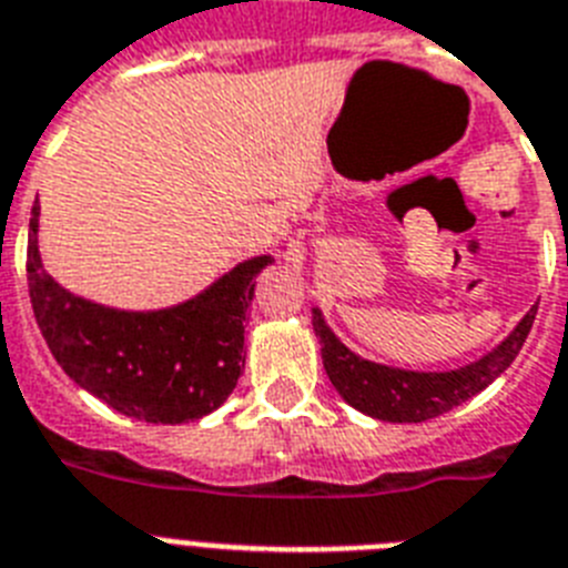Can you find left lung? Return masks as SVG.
<instances>
[{"label": "left lung", "mask_w": 568, "mask_h": 568, "mask_svg": "<svg viewBox=\"0 0 568 568\" xmlns=\"http://www.w3.org/2000/svg\"><path fill=\"white\" fill-rule=\"evenodd\" d=\"M534 316H537V304L519 318V325L494 351L453 372H409V368L363 359L336 339L318 307H313V331L322 342V363L327 377L342 400L368 418L388 420V424H420L485 392L517 359Z\"/></svg>", "instance_id": "left-lung-1"}]
</instances>
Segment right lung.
Returning <instances> with one entry per match:
<instances>
[{"instance_id": "obj_1", "label": "right lung", "mask_w": 568, "mask_h": 568, "mask_svg": "<svg viewBox=\"0 0 568 568\" xmlns=\"http://www.w3.org/2000/svg\"><path fill=\"white\" fill-rule=\"evenodd\" d=\"M40 205L28 232V293L45 345L69 377L126 418L189 424L220 409L246 365L243 322L273 255L241 261L189 302L119 311L69 293L40 257Z\"/></svg>"}]
</instances>
